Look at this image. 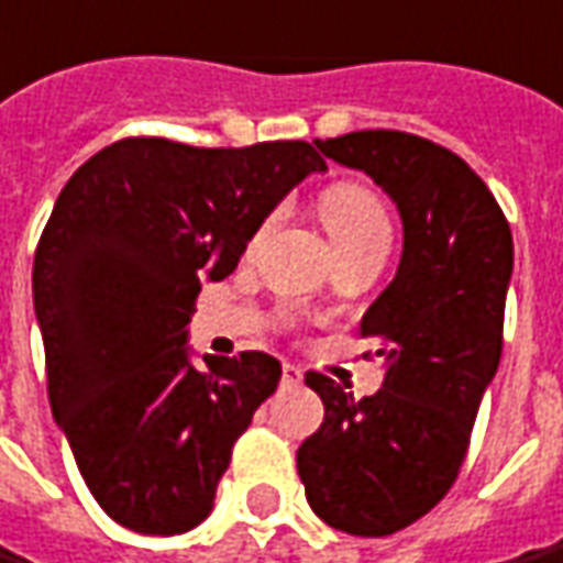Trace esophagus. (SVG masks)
Returning a JSON list of instances; mask_svg holds the SVG:
<instances>
[{
    "label": "esophagus",
    "mask_w": 563,
    "mask_h": 563,
    "mask_svg": "<svg viewBox=\"0 0 563 563\" xmlns=\"http://www.w3.org/2000/svg\"><path fill=\"white\" fill-rule=\"evenodd\" d=\"M282 379H285L288 386H297V383H303V371H300L297 364H285V367H282Z\"/></svg>",
    "instance_id": "34e87169"
}]
</instances>
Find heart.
I'll use <instances>...</instances> for the list:
<instances>
[{
    "label": "heart",
    "mask_w": 563,
    "mask_h": 563,
    "mask_svg": "<svg viewBox=\"0 0 563 563\" xmlns=\"http://www.w3.org/2000/svg\"><path fill=\"white\" fill-rule=\"evenodd\" d=\"M321 217L340 254L374 239H389V217L383 201L362 184H336L321 196Z\"/></svg>",
    "instance_id": "heart-1"
}]
</instances>
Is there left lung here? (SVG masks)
I'll return each instance as SVG.
<instances>
[{"instance_id":"left-lung-1","label":"left lung","mask_w":563,"mask_h":563,"mask_svg":"<svg viewBox=\"0 0 563 563\" xmlns=\"http://www.w3.org/2000/svg\"><path fill=\"white\" fill-rule=\"evenodd\" d=\"M316 143L395 201L405 251L362 319L386 362L383 389L355 401L331 377L306 374L324 422L300 444L297 472L324 525L389 537L435 509L460 475L503 355L515 247L494 192L451 150L405 131Z\"/></svg>"}]
</instances>
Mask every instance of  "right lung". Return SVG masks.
Returning <instances> with one entry per match:
<instances>
[{"label":"right lung","instance_id":"add662e5","mask_svg":"<svg viewBox=\"0 0 563 563\" xmlns=\"http://www.w3.org/2000/svg\"><path fill=\"white\" fill-rule=\"evenodd\" d=\"M316 170L306 141L201 150L128 137L54 201L33 263L48 398L81 478L115 525L150 537L199 527L232 444L282 379L266 352L192 364L205 282L239 266L275 205Z\"/></svg>","mask_w":563,"mask_h":563}]
</instances>
